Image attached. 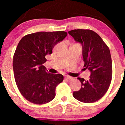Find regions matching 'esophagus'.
Wrapping results in <instances>:
<instances>
[{
  "label": "esophagus",
  "mask_w": 125,
  "mask_h": 125,
  "mask_svg": "<svg viewBox=\"0 0 125 125\" xmlns=\"http://www.w3.org/2000/svg\"><path fill=\"white\" fill-rule=\"evenodd\" d=\"M65 80L66 81H70L72 80V77H69V76H66L65 77Z\"/></svg>",
  "instance_id": "1"
}]
</instances>
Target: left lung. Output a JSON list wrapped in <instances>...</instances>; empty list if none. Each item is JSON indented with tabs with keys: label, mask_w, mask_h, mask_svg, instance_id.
<instances>
[{
	"label": "left lung",
	"mask_w": 125,
	"mask_h": 125,
	"mask_svg": "<svg viewBox=\"0 0 125 125\" xmlns=\"http://www.w3.org/2000/svg\"><path fill=\"white\" fill-rule=\"evenodd\" d=\"M75 42L82 46L84 67L90 72V78L78 77L81 88L73 92L74 98L84 103H93L106 93L112 77V61L109 48L100 36L89 30L68 32Z\"/></svg>",
	"instance_id": "obj_1"
}]
</instances>
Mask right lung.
Returning a JSON list of instances; mask_svg holds the SVG:
<instances>
[{
    "instance_id": "1",
    "label": "right lung",
    "mask_w": 125,
    "mask_h": 125,
    "mask_svg": "<svg viewBox=\"0 0 125 125\" xmlns=\"http://www.w3.org/2000/svg\"><path fill=\"white\" fill-rule=\"evenodd\" d=\"M64 31L38 32L23 37L13 59L17 86L23 96L33 104L42 105L55 97L56 88L64 80L61 74H52L44 65L45 56L65 38Z\"/></svg>"
}]
</instances>
